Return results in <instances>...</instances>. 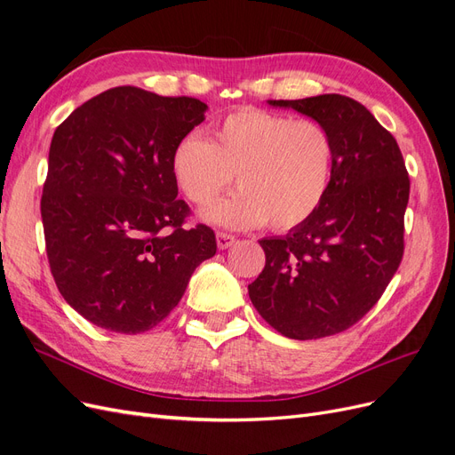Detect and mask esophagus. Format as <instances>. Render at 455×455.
I'll return each mask as SVG.
<instances>
[{"label": "esophagus", "mask_w": 455, "mask_h": 455, "mask_svg": "<svg viewBox=\"0 0 455 455\" xmlns=\"http://www.w3.org/2000/svg\"><path fill=\"white\" fill-rule=\"evenodd\" d=\"M233 243H235V237L229 235V233H224V231H218V233H216V244H218L220 251L229 249V246H231Z\"/></svg>", "instance_id": "1"}]
</instances>
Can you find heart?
<instances>
[{
  "instance_id": "heart-1",
  "label": "heart",
  "mask_w": 455,
  "mask_h": 455,
  "mask_svg": "<svg viewBox=\"0 0 455 455\" xmlns=\"http://www.w3.org/2000/svg\"><path fill=\"white\" fill-rule=\"evenodd\" d=\"M178 189L206 206L231 184L237 194L203 211V218L228 229L271 224L288 231L319 211L334 172V142L313 119L273 114L258 108L231 112L211 139L197 132L178 140L171 156Z\"/></svg>"
}]
</instances>
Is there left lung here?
I'll return each mask as SVG.
<instances>
[{
  "label": "left lung",
  "instance_id": "left-lung-1",
  "mask_svg": "<svg viewBox=\"0 0 455 455\" xmlns=\"http://www.w3.org/2000/svg\"><path fill=\"white\" fill-rule=\"evenodd\" d=\"M267 104L321 123L334 142V172L307 222L259 241L266 267L249 296L283 336L326 338L361 321L398 269L410 178L393 134L349 96Z\"/></svg>",
  "mask_w": 455,
  "mask_h": 455
}]
</instances>
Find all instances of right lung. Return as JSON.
<instances>
[{"instance_id":"obj_1","label":"right lung","mask_w":455,"mask_h":455,"mask_svg":"<svg viewBox=\"0 0 455 455\" xmlns=\"http://www.w3.org/2000/svg\"><path fill=\"white\" fill-rule=\"evenodd\" d=\"M206 108L189 96L116 87L52 134L41 197L49 266L62 298L99 328L148 332L216 254L211 228H184L189 206L171 172L174 146Z\"/></svg>"}]
</instances>
